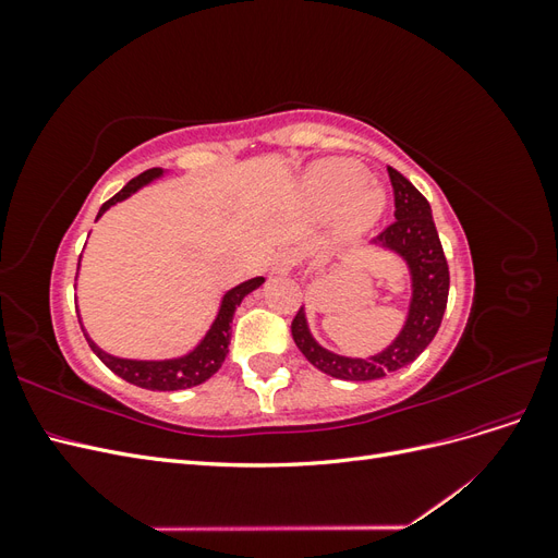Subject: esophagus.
<instances>
[{
    "label": "esophagus",
    "instance_id": "34e87169",
    "mask_svg": "<svg viewBox=\"0 0 558 558\" xmlns=\"http://www.w3.org/2000/svg\"><path fill=\"white\" fill-rule=\"evenodd\" d=\"M298 263H300L298 251L295 248H283V251L277 253L275 260H272V272L289 275V272H293Z\"/></svg>",
    "mask_w": 558,
    "mask_h": 558
}]
</instances>
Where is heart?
<instances>
[{
  "label": "heart",
  "instance_id": "1",
  "mask_svg": "<svg viewBox=\"0 0 558 558\" xmlns=\"http://www.w3.org/2000/svg\"><path fill=\"white\" fill-rule=\"evenodd\" d=\"M305 195L318 211L342 208V226L363 230L384 207V193L367 183V172L351 160H324L314 165L305 179Z\"/></svg>",
  "mask_w": 558,
  "mask_h": 558
}]
</instances>
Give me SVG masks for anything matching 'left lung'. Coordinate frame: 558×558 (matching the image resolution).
<instances>
[{
	"instance_id": "1",
	"label": "left lung",
	"mask_w": 558,
	"mask_h": 558,
	"mask_svg": "<svg viewBox=\"0 0 558 558\" xmlns=\"http://www.w3.org/2000/svg\"><path fill=\"white\" fill-rule=\"evenodd\" d=\"M388 177H391L393 185L396 221L388 223L377 234L375 244L393 248L408 260L414 286L408 324H404L402 332L396 337V342L373 359H347L337 356V353H330L314 342L302 307L291 320L293 342L302 351V356L316 369H320V373L335 379L373 381L410 365L433 342L447 310L449 265L445 258L442 242L437 238L428 199L398 170H393V167H388Z\"/></svg>"
}]
</instances>
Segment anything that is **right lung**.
<instances>
[{
  "label": "right lung",
  "mask_w": 558,
  "mask_h": 558,
  "mask_svg": "<svg viewBox=\"0 0 558 558\" xmlns=\"http://www.w3.org/2000/svg\"><path fill=\"white\" fill-rule=\"evenodd\" d=\"M162 170L154 167V170H146L140 177H134L132 181H128L121 191H118L111 199H107L102 209H99L97 218L102 216L111 205L121 202L125 197H130L134 191H140L142 185H146L148 181H154L156 177H160ZM265 281V277H256L248 279L240 286H234L232 291L226 293L221 310H218V316L211 324L209 332L202 340L189 356L183 359H174V361H128V359H116L109 356L99 347H95L88 337L90 349L97 353V359L102 361L111 373H116L121 379L148 388V391H179V388H191L197 386L202 381H207L218 367L223 365L226 356H228V347H230V332H232V316L234 310L240 307V302L244 300V295H248L251 291H256L258 286Z\"/></svg>",
  "instance_id": "add662e5"
}]
</instances>
